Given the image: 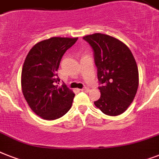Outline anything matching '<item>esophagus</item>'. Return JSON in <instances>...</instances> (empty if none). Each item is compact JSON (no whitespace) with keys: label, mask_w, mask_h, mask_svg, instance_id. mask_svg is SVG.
I'll return each instance as SVG.
<instances>
[{"label":"esophagus","mask_w":159,"mask_h":159,"mask_svg":"<svg viewBox=\"0 0 159 159\" xmlns=\"http://www.w3.org/2000/svg\"><path fill=\"white\" fill-rule=\"evenodd\" d=\"M89 87H83L82 89H81V91H82V92H89Z\"/></svg>","instance_id":"esophagus-1"}]
</instances>
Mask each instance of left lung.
Returning a JSON list of instances; mask_svg holds the SVG:
<instances>
[{
	"instance_id": "8db88e82",
	"label": "left lung",
	"mask_w": 159,
	"mask_h": 159,
	"mask_svg": "<svg viewBox=\"0 0 159 159\" xmlns=\"http://www.w3.org/2000/svg\"><path fill=\"white\" fill-rule=\"evenodd\" d=\"M92 47L97 68L101 97L95 106L107 116H119L134 101L139 87V71L129 48L103 34L83 37Z\"/></svg>"
}]
</instances>
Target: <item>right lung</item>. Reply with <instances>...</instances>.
I'll return each mask as SVG.
<instances>
[{
    "label": "right lung",
    "mask_w": 159,
    "mask_h": 159,
    "mask_svg": "<svg viewBox=\"0 0 159 159\" xmlns=\"http://www.w3.org/2000/svg\"><path fill=\"white\" fill-rule=\"evenodd\" d=\"M77 38L53 37L36 43L24 62L21 87L31 110L44 120L62 117L72 106L75 94L65 84L58 87L57 71L65 52Z\"/></svg>",
    "instance_id": "right-lung-1"
}]
</instances>
